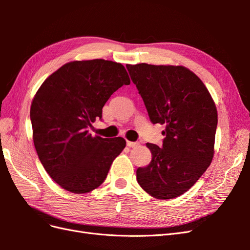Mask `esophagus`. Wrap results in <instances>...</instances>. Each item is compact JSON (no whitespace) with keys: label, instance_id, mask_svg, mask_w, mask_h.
I'll list each match as a JSON object with an SVG mask.
<instances>
[{"label":"esophagus","instance_id":"34e87169","mask_svg":"<svg viewBox=\"0 0 250 250\" xmlns=\"http://www.w3.org/2000/svg\"><path fill=\"white\" fill-rule=\"evenodd\" d=\"M127 146L128 147H131V148H133V147H137V146H139V143L138 142H130V141H127Z\"/></svg>","mask_w":250,"mask_h":250}]
</instances>
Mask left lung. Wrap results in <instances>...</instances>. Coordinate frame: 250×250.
Segmentation results:
<instances>
[{"label":"left lung","instance_id":"left-lung-1","mask_svg":"<svg viewBox=\"0 0 250 250\" xmlns=\"http://www.w3.org/2000/svg\"><path fill=\"white\" fill-rule=\"evenodd\" d=\"M150 121L164 124L163 146L147 143L152 160L137 170L144 191L172 199L191 188L214 156L218 115L215 102L198 76L181 65L127 64Z\"/></svg>","mask_w":250,"mask_h":250}]
</instances>
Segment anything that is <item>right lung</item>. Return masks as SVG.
Wrapping results in <instances>:
<instances>
[{
	"instance_id": "1",
	"label": "right lung",
	"mask_w": 250,
	"mask_h": 250,
	"mask_svg": "<svg viewBox=\"0 0 250 250\" xmlns=\"http://www.w3.org/2000/svg\"><path fill=\"white\" fill-rule=\"evenodd\" d=\"M130 84L124 65L104 59L71 62L43 81L30 119L37 155L50 177L64 190L84 194L102 185L123 138L92 137L88 127L122 85Z\"/></svg>"
}]
</instances>
